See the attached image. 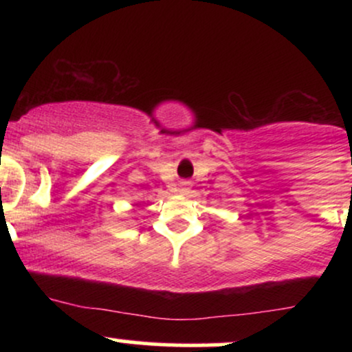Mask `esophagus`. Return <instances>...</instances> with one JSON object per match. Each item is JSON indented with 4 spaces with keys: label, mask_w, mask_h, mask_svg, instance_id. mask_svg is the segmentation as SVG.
<instances>
[{
    "label": "esophagus",
    "mask_w": 352,
    "mask_h": 352,
    "mask_svg": "<svg viewBox=\"0 0 352 352\" xmlns=\"http://www.w3.org/2000/svg\"><path fill=\"white\" fill-rule=\"evenodd\" d=\"M179 192L184 193V195H187L190 192V182L188 180H182L179 184Z\"/></svg>",
    "instance_id": "1"
}]
</instances>
